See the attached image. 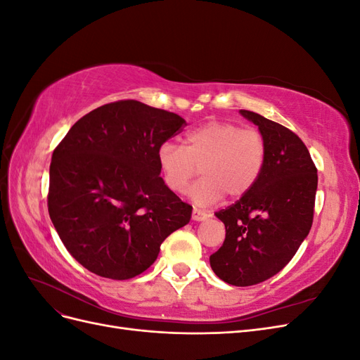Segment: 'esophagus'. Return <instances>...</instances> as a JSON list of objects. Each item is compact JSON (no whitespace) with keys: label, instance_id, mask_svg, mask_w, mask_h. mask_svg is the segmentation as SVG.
I'll return each mask as SVG.
<instances>
[{"label":"esophagus","instance_id":"1","mask_svg":"<svg viewBox=\"0 0 360 360\" xmlns=\"http://www.w3.org/2000/svg\"><path fill=\"white\" fill-rule=\"evenodd\" d=\"M192 219L197 221V222H201V221H205L207 219V213L200 210V209H193L192 210Z\"/></svg>","mask_w":360,"mask_h":360}]
</instances>
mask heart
I'll return each instance as SVG.
<instances>
[{
  "mask_svg": "<svg viewBox=\"0 0 360 360\" xmlns=\"http://www.w3.org/2000/svg\"><path fill=\"white\" fill-rule=\"evenodd\" d=\"M266 156V139L257 129L217 120L189 130L184 146L168 141L158 151L163 180L176 193L186 191L201 167L204 177L189 191L201 207L217 202L225 193L233 198L246 195L263 172Z\"/></svg>",
  "mask_w": 360,
  "mask_h": 360,
  "instance_id": "b5f03b06",
  "label": "heart"
}]
</instances>
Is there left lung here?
<instances>
[{
    "label": "left lung",
    "mask_w": 360,
    "mask_h": 360,
    "mask_svg": "<svg viewBox=\"0 0 360 360\" xmlns=\"http://www.w3.org/2000/svg\"><path fill=\"white\" fill-rule=\"evenodd\" d=\"M240 114L258 126L267 156L255 186L214 213L226 233L210 266L226 284L249 287L284 269L309 234L319 176L296 134L257 112Z\"/></svg>",
    "instance_id": "obj_1"
}]
</instances>
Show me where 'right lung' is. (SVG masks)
<instances>
[{
	"label": "right lung",
	"instance_id": "right-lung-1",
	"mask_svg": "<svg viewBox=\"0 0 360 360\" xmlns=\"http://www.w3.org/2000/svg\"><path fill=\"white\" fill-rule=\"evenodd\" d=\"M184 124L174 112L120 101L84 115L53 150L49 216L86 270L110 279L143 274L191 221L192 205L167 186L158 160Z\"/></svg>",
	"mask_w": 360,
	"mask_h": 360
}]
</instances>
